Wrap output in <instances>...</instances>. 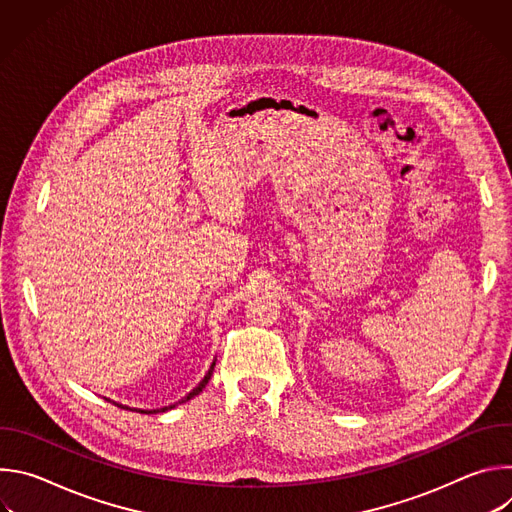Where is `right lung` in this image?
Here are the masks:
<instances>
[{"label":"right lung","instance_id":"1","mask_svg":"<svg viewBox=\"0 0 512 512\" xmlns=\"http://www.w3.org/2000/svg\"><path fill=\"white\" fill-rule=\"evenodd\" d=\"M212 371H214V362L210 364V369H208V373H206V375H204V379H202V381L198 383V387H194V389H192V391H190V393H188V395H186V397H184V399H182L180 403H184V401H190L192 397H196V395H198V393H200V391H202V389H204V387L208 385V381H210V375H212ZM117 407H121V405H117ZM172 407H176V405H170V407H162V409H158V411H141V413H160V411H168V409H172ZM123 409H127V407H123Z\"/></svg>","mask_w":512,"mask_h":512}]
</instances>
